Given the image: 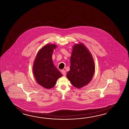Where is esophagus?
Wrapping results in <instances>:
<instances>
[{"label": "esophagus", "instance_id": "obj_1", "mask_svg": "<svg viewBox=\"0 0 129 129\" xmlns=\"http://www.w3.org/2000/svg\"><path fill=\"white\" fill-rule=\"evenodd\" d=\"M61 72H62V74L63 75V76H66V71H64V70H62V71H61Z\"/></svg>", "mask_w": 129, "mask_h": 129}]
</instances>
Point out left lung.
I'll use <instances>...</instances> for the list:
<instances>
[{
	"label": "left lung",
	"instance_id": "left-lung-1",
	"mask_svg": "<svg viewBox=\"0 0 129 129\" xmlns=\"http://www.w3.org/2000/svg\"><path fill=\"white\" fill-rule=\"evenodd\" d=\"M70 61V70L67 77L71 84L78 88L87 85L92 79L95 70L90 52L83 44H76L73 47Z\"/></svg>",
	"mask_w": 129,
	"mask_h": 129
}]
</instances>
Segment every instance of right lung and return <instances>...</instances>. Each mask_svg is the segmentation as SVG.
<instances>
[{"label": "right lung", "instance_id": "right-lung-1", "mask_svg": "<svg viewBox=\"0 0 129 129\" xmlns=\"http://www.w3.org/2000/svg\"><path fill=\"white\" fill-rule=\"evenodd\" d=\"M55 44H48L39 51L33 64V73L39 84L46 88H53L62 75L52 63Z\"/></svg>", "mask_w": 129, "mask_h": 129}]
</instances>
